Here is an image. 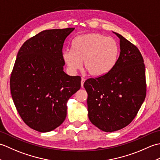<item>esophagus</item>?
Returning a JSON list of instances; mask_svg holds the SVG:
<instances>
[{"mask_svg": "<svg viewBox=\"0 0 160 160\" xmlns=\"http://www.w3.org/2000/svg\"><path fill=\"white\" fill-rule=\"evenodd\" d=\"M84 81H85V79H84V78H82V79H81V87H83Z\"/></svg>", "mask_w": 160, "mask_h": 160, "instance_id": "obj_1", "label": "esophagus"}]
</instances>
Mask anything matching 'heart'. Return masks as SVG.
<instances>
[{
	"mask_svg": "<svg viewBox=\"0 0 160 160\" xmlns=\"http://www.w3.org/2000/svg\"><path fill=\"white\" fill-rule=\"evenodd\" d=\"M119 45L111 37L99 33L79 35L71 42V49L62 53L64 62L71 73L76 72L83 61L84 69L92 76L108 73L116 64Z\"/></svg>",
	"mask_w": 160,
	"mask_h": 160,
	"instance_id": "heart-1",
	"label": "heart"
}]
</instances>
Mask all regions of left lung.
I'll list each match as a JSON object with an SVG mask.
<instances>
[{
	"instance_id": "left-lung-1",
	"label": "left lung",
	"mask_w": 160,
	"mask_h": 160,
	"mask_svg": "<svg viewBox=\"0 0 160 160\" xmlns=\"http://www.w3.org/2000/svg\"><path fill=\"white\" fill-rule=\"evenodd\" d=\"M115 33L120 45L116 64L108 73L89 78L84 83L89 120L105 132L118 131L130 124L147 94L145 65L140 50Z\"/></svg>"
}]
</instances>
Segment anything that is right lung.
I'll return each mask as SVG.
<instances>
[{"label":"right lung","mask_w":160,"mask_h":160,"mask_svg":"<svg viewBox=\"0 0 160 160\" xmlns=\"http://www.w3.org/2000/svg\"><path fill=\"white\" fill-rule=\"evenodd\" d=\"M73 30H44L24 42L17 54L10 77L12 97L23 122L37 131L59 127L68 100L80 89L81 77L63 71V45Z\"/></svg>","instance_id":"right-lung-1"}]
</instances>
